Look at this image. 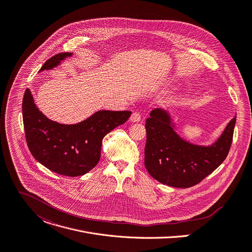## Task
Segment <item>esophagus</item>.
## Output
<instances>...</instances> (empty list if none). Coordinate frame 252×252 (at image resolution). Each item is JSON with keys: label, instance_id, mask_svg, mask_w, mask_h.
Returning <instances> with one entry per match:
<instances>
[{"label": "esophagus", "instance_id": "esophagus-1", "mask_svg": "<svg viewBox=\"0 0 252 252\" xmlns=\"http://www.w3.org/2000/svg\"><path fill=\"white\" fill-rule=\"evenodd\" d=\"M129 120L131 123H139L141 121V114L139 112H133Z\"/></svg>", "mask_w": 252, "mask_h": 252}]
</instances>
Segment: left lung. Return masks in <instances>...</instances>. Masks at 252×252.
Instances as JSON below:
<instances>
[{
    "mask_svg": "<svg viewBox=\"0 0 252 252\" xmlns=\"http://www.w3.org/2000/svg\"><path fill=\"white\" fill-rule=\"evenodd\" d=\"M236 123L234 117L209 146L192 144L177 133L168 110L155 108L146 121L145 166L149 174L175 188H189L216 170L229 153Z\"/></svg>",
    "mask_w": 252,
    "mask_h": 252,
    "instance_id": "obj_1",
    "label": "left lung"
}]
</instances>
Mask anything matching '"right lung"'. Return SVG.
Wrapping results in <instances>:
<instances>
[{"label":"right lung","instance_id":"add662e5","mask_svg":"<svg viewBox=\"0 0 252 252\" xmlns=\"http://www.w3.org/2000/svg\"><path fill=\"white\" fill-rule=\"evenodd\" d=\"M72 53H59L43 64L39 72L53 69ZM26 141L32 156L50 171L68 177L82 176L100 158L102 139L125 124L131 111L98 110L74 125L49 120L36 106L29 88L22 103Z\"/></svg>","mask_w":252,"mask_h":252}]
</instances>
